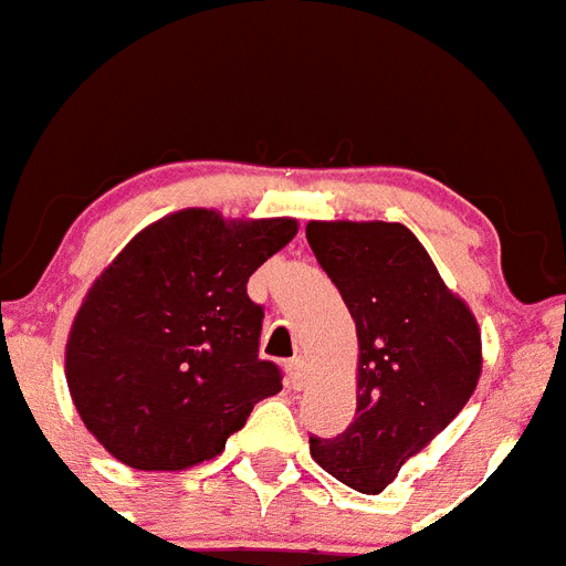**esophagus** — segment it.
Returning a JSON list of instances; mask_svg holds the SVG:
<instances>
[{"instance_id":"1","label":"esophagus","mask_w":566,"mask_h":566,"mask_svg":"<svg viewBox=\"0 0 566 566\" xmlns=\"http://www.w3.org/2000/svg\"><path fill=\"white\" fill-rule=\"evenodd\" d=\"M284 371H287V382H291V388H302L305 386V379H307V365H305V359H291V363L284 365Z\"/></svg>"}]
</instances>
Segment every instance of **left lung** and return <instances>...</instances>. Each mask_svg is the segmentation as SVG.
<instances>
[{
	"mask_svg": "<svg viewBox=\"0 0 566 566\" xmlns=\"http://www.w3.org/2000/svg\"><path fill=\"white\" fill-rule=\"evenodd\" d=\"M307 244L356 322V415L311 454L377 495L460 415L481 377V331L417 235L388 221H311Z\"/></svg>",
	"mask_w": 566,
	"mask_h": 566,
	"instance_id": "left-lung-1",
	"label": "left lung"
}]
</instances>
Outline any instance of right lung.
Here are the masks:
<instances>
[{
    "mask_svg": "<svg viewBox=\"0 0 566 566\" xmlns=\"http://www.w3.org/2000/svg\"><path fill=\"white\" fill-rule=\"evenodd\" d=\"M296 235L293 218L180 210L137 232L83 298L65 379L85 429L132 469L178 472L224 452L282 371L259 359L250 275Z\"/></svg>",
    "mask_w": 566,
    "mask_h": 566,
    "instance_id": "1",
    "label": "right lung"
}]
</instances>
